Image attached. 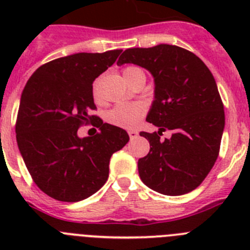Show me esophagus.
I'll return each mask as SVG.
<instances>
[{
	"instance_id": "34e87169",
	"label": "esophagus",
	"mask_w": 250,
	"mask_h": 250,
	"mask_svg": "<svg viewBox=\"0 0 250 250\" xmlns=\"http://www.w3.org/2000/svg\"><path fill=\"white\" fill-rule=\"evenodd\" d=\"M129 136H130V140H134L139 136V132L136 130H130L129 131Z\"/></svg>"
}]
</instances>
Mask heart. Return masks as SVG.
<instances>
[{
	"instance_id": "obj_1",
	"label": "heart",
	"mask_w": 250,
	"mask_h": 250,
	"mask_svg": "<svg viewBox=\"0 0 250 250\" xmlns=\"http://www.w3.org/2000/svg\"><path fill=\"white\" fill-rule=\"evenodd\" d=\"M141 71L139 67L135 66H127L123 70V76L125 77V80H129V77L134 75L135 72ZM92 98L95 101L99 100V94L96 87L92 89ZM145 106L143 104L132 103V104H120L112 107L111 110L106 112V121L114 126L123 127V129H132L135 127L143 116L145 115Z\"/></svg>"
}]
</instances>
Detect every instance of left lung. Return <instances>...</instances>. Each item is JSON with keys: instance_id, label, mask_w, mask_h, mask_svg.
Wrapping results in <instances>:
<instances>
[{"instance_id": "1", "label": "left lung", "mask_w": 250, "mask_h": 250, "mask_svg": "<svg viewBox=\"0 0 250 250\" xmlns=\"http://www.w3.org/2000/svg\"><path fill=\"white\" fill-rule=\"evenodd\" d=\"M135 63L155 80V100L147 123L159 131L140 135L150 151L139 159V175L146 187L164 195L190 193L203 183L220 150L225 115L210 70L195 54L173 45L127 48L118 65ZM170 129L172 138L161 141Z\"/></svg>"}]
</instances>
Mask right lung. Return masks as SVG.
I'll return each mask as SVG.
<instances>
[{"label": "right lung", "mask_w": 250, "mask_h": 250, "mask_svg": "<svg viewBox=\"0 0 250 250\" xmlns=\"http://www.w3.org/2000/svg\"><path fill=\"white\" fill-rule=\"evenodd\" d=\"M120 52L52 60L37 68L22 91L17 145L35 184L54 199L74 203L96 193L109 178L111 155L129 141L125 130L92 115V83ZM89 123L97 134L79 138L77 130Z\"/></svg>", "instance_id": "add662e5"}]
</instances>
